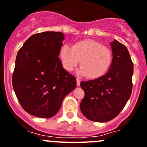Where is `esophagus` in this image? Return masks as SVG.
Returning a JSON list of instances; mask_svg holds the SVG:
<instances>
[{
  "label": "esophagus",
  "instance_id": "obj_1",
  "mask_svg": "<svg viewBox=\"0 0 147 147\" xmlns=\"http://www.w3.org/2000/svg\"><path fill=\"white\" fill-rule=\"evenodd\" d=\"M77 85H78V86H80V80L79 79H78V78H77Z\"/></svg>",
  "mask_w": 147,
  "mask_h": 147
}]
</instances>
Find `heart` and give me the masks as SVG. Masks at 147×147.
<instances>
[{
    "label": "heart",
    "mask_w": 147,
    "mask_h": 147,
    "mask_svg": "<svg viewBox=\"0 0 147 147\" xmlns=\"http://www.w3.org/2000/svg\"><path fill=\"white\" fill-rule=\"evenodd\" d=\"M59 57L65 69L71 71L79 63L80 75L90 79L103 76L111 65V51L102 44L93 40H82L72 45H64L59 52Z\"/></svg>",
    "instance_id": "heart-1"
}]
</instances>
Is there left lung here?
I'll return each mask as SVG.
<instances>
[{"label":"left lung","instance_id":"obj_1","mask_svg":"<svg viewBox=\"0 0 147 147\" xmlns=\"http://www.w3.org/2000/svg\"><path fill=\"white\" fill-rule=\"evenodd\" d=\"M110 45L113 59L108 72L99 78L80 82L85 92L80 110L92 121L107 122L116 118L131 94L134 64L129 51L116 39Z\"/></svg>","mask_w":147,"mask_h":147}]
</instances>
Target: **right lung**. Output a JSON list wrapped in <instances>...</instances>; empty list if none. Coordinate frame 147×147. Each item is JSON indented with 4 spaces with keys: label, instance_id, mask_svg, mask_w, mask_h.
Returning a JSON list of instances; mask_svg holds the SVG:
<instances>
[{
    "label": "right lung",
    "instance_id": "add662e5",
    "mask_svg": "<svg viewBox=\"0 0 147 147\" xmlns=\"http://www.w3.org/2000/svg\"><path fill=\"white\" fill-rule=\"evenodd\" d=\"M64 39L59 31L35 34L17 54L13 88L22 108L32 116L52 118L76 88V78L64 69L58 57Z\"/></svg>",
    "mask_w": 147,
    "mask_h": 147
}]
</instances>
